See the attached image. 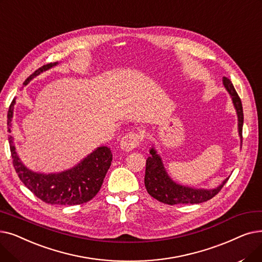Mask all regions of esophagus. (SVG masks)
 Instances as JSON below:
<instances>
[{"instance_id": "1", "label": "esophagus", "mask_w": 262, "mask_h": 262, "mask_svg": "<svg viewBox=\"0 0 262 262\" xmlns=\"http://www.w3.org/2000/svg\"><path fill=\"white\" fill-rule=\"evenodd\" d=\"M142 140H143V133H134V132L127 133L120 141V148L124 151H130L135 147H138Z\"/></svg>"}]
</instances>
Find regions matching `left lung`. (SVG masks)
<instances>
[{"mask_svg":"<svg viewBox=\"0 0 262 262\" xmlns=\"http://www.w3.org/2000/svg\"><path fill=\"white\" fill-rule=\"evenodd\" d=\"M223 85L232 99V103L238 116V132L242 145V127H243V108L239 95L236 94L232 83L229 79L224 78ZM146 160L145 170V186L146 190L157 201L167 205L178 204H201L214 197L229 179L226 178L215 189H196L192 186L182 185L173 181L164 167L162 158L152 146L149 150Z\"/></svg>","mask_w":262,"mask_h":262,"instance_id":"8db88e82","label":"left lung"}]
</instances>
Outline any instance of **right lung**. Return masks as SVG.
Instances as JSON below:
<instances>
[{"label":"right lung","mask_w":262,"mask_h":262,"mask_svg":"<svg viewBox=\"0 0 262 262\" xmlns=\"http://www.w3.org/2000/svg\"><path fill=\"white\" fill-rule=\"evenodd\" d=\"M58 63H50L37 69L24 81L26 86L43 71L56 66ZM16 99L12 100L7 113V131L11 132V121L14 116ZM12 164L23 184L42 202L51 205L74 206L90 202L100 190L104 177L111 166L113 155L106 146L96 148L77 165L60 172H37L22 163L14 143V138L8 136Z\"/></svg>","instance_id":"right-lung-1"}]
</instances>
